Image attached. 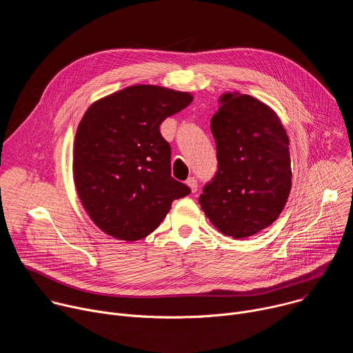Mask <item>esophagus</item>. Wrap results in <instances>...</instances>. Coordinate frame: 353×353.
Listing matches in <instances>:
<instances>
[{"mask_svg":"<svg viewBox=\"0 0 353 353\" xmlns=\"http://www.w3.org/2000/svg\"><path fill=\"white\" fill-rule=\"evenodd\" d=\"M187 185L191 188L192 192H195V191L198 190V181H196V179H195V177H190V179L187 180Z\"/></svg>","mask_w":353,"mask_h":353,"instance_id":"esophagus-1","label":"esophagus"}]
</instances>
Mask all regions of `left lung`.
<instances>
[{
    "label": "left lung",
    "instance_id": "left-lung-1",
    "mask_svg": "<svg viewBox=\"0 0 353 353\" xmlns=\"http://www.w3.org/2000/svg\"><path fill=\"white\" fill-rule=\"evenodd\" d=\"M211 120L218 170L198 203L223 234L253 236L282 212L292 185L289 139L278 116L248 94L226 93Z\"/></svg>",
    "mask_w": 353,
    "mask_h": 353
}]
</instances>
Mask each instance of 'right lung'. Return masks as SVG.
I'll return each mask as SVG.
<instances>
[{"label": "right lung", "instance_id": "obj_1", "mask_svg": "<svg viewBox=\"0 0 353 353\" xmlns=\"http://www.w3.org/2000/svg\"><path fill=\"white\" fill-rule=\"evenodd\" d=\"M192 102L187 92L135 85L94 102L74 143V180L92 221L120 240H139L191 192L172 177L161 124Z\"/></svg>", "mask_w": 353, "mask_h": 353}]
</instances>
